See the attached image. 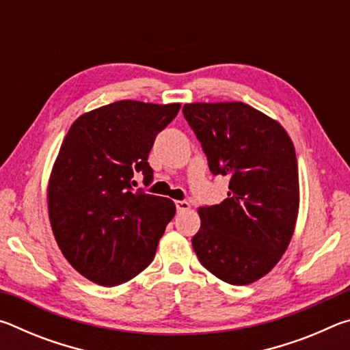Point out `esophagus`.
Returning a JSON list of instances; mask_svg holds the SVG:
<instances>
[{"label": "esophagus", "instance_id": "1", "mask_svg": "<svg viewBox=\"0 0 350 350\" xmlns=\"http://www.w3.org/2000/svg\"><path fill=\"white\" fill-rule=\"evenodd\" d=\"M176 208H177V211H179V213L187 211V210H189V204L187 202V200H177Z\"/></svg>", "mask_w": 350, "mask_h": 350}]
</instances>
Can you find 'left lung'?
<instances>
[{"instance_id":"1","label":"left lung","mask_w":350,"mask_h":350,"mask_svg":"<svg viewBox=\"0 0 350 350\" xmlns=\"http://www.w3.org/2000/svg\"><path fill=\"white\" fill-rule=\"evenodd\" d=\"M183 117L227 199L199 208L193 248L224 282L245 286L275 267L292 239L299 205L298 163L280 123L241 102L189 103Z\"/></svg>"}]
</instances>
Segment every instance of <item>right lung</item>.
Listing matches in <instances>:
<instances>
[{
  "label": "right lung",
  "instance_id": "right-lung-1",
  "mask_svg": "<svg viewBox=\"0 0 350 350\" xmlns=\"http://www.w3.org/2000/svg\"><path fill=\"white\" fill-rule=\"evenodd\" d=\"M179 109L120 100L69 128L47 189L49 219L64 258L92 282L118 286L154 259L176 205L134 189V174L152 182L148 154Z\"/></svg>",
  "mask_w": 350,
  "mask_h": 350
}]
</instances>
